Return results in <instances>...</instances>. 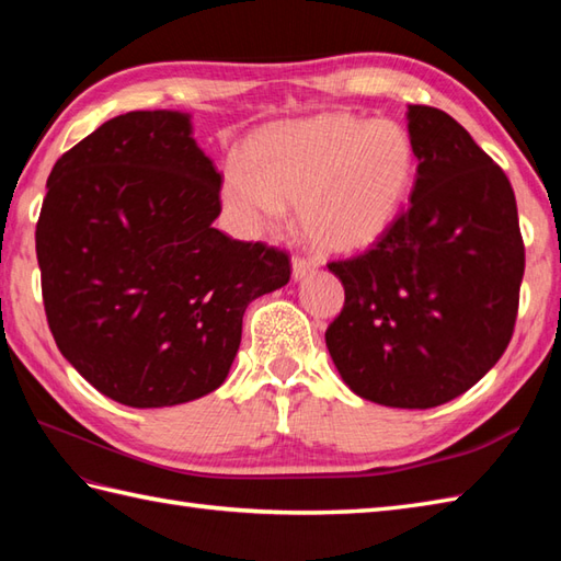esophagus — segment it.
I'll list each match as a JSON object with an SVG mask.
<instances>
[{"label":"esophagus","instance_id":"1","mask_svg":"<svg viewBox=\"0 0 561 561\" xmlns=\"http://www.w3.org/2000/svg\"><path fill=\"white\" fill-rule=\"evenodd\" d=\"M313 270H316V262L311 257H299V255H296L291 260V277H294V282H301Z\"/></svg>","mask_w":561,"mask_h":561}]
</instances>
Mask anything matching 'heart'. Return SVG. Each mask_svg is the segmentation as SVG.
I'll list each match as a JSON object with an SVG mask.
<instances>
[{"mask_svg": "<svg viewBox=\"0 0 561 561\" xmlns=\"http://www.w3.org/2000/svg\"><path fill=\"white\" fill-rule=\"evenodd\" d=\"M414 178V145L398 123L323 113L260 129L245 165L224 169L221 209L238 236L257 238L277 231L289 205H299L308 241L354 255L396 226Z\"/></svg>", "mask_w": 561, "mask_h": 561, "instance_id": "b5f03b06", "label": "heart"}]
</instances>
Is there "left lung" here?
Here are the masks:
<instances>
[{
  "label": "left lung",
  "mask_w": 561,
  "mask_h": 561,
  "mask_svg": "<svg viewBox=\"0 0 561 561\" xmlns=\"http://www.w3.org/2000/svg\"><path fill=\"white\" fill-rule=\"evenodd\" d=\"M416 153L410 207L366 253L330 262L344 308L325 330L344 383L386 408L462 396L514 335L526 248L506 173L468 129L408 105Z\"/></svg>",
  "instance_id": "1"
}]
</instances>
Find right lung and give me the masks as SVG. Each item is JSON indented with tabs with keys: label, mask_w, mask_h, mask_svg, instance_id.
I'll return each mask as SVG.
<instances>
[{
	"label": "right lung",
	"mask_w": 561,
	"mask_h": 561,
	"mask_svg": "<svg viewBox=\"0 0 561 561\" xmlns=\"http://www.w3.org/2000/svg\"><path fill=\"white\" fill-rule=\"evenodd\" d=\"M221 173L187 113L133 111L57 159L35 226L47 325L65 359L127 408L217 390L243 313L289 255L219 229Z\"/></svg>",
	"instance_id": "add662e5"
}]
</instances>
